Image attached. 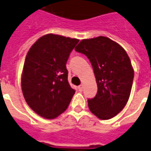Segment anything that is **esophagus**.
I'll return each mask as SVG.
<instances>
[{
	"label": "esophagus",
	"instance_id": "1",
	"mask_svg": "<svg viewBox=\"0 0 151 151\" xmlns=\"http://www.w3.org/2000/svg\"><path fill=\"white\" fill-rule=\"evenodd\" d=\"M83 84H81L80 86H78V90H79L80 92H82V91H83Z\"/></svg>",
	"mask_w": 151,
	"mask_h": 151
}]
</instances>
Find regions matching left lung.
<instances>
[{
  "label": "left lung",
  "instance_id": "8db88e82",
  "mask_svg": "<svg viewBox=\"0 0 151 151\" xmlns=\"http://www.w3.org/2000/svg\"><path fill=\"white\" fill-rule=\"evenodd\" d=\"M75 50L88 58L96 78L97 93L88 100L89 109L101 120L114 117L127 103L134 78L127 52L104 36L83 40Z\"/></svg>",
  "mask_w": 151,
  "mask_h": 151
}]
</instances>
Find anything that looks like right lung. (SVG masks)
<instances>
[{
    "label": "right lung",
    "mask_w": 151,
    "mask_h": 151,
    "mask_svg": "<svg viewBox=\"0 0 151 151\" xmlns=\"http://www.w3.org/2000/svg\"><path fill=\"white\" fill-rule=\"evenodd\" d=\"M78 40L48 34L31 46L24 60L21 88L35 112L54 119L68 108L75 90L68 82L66 63Z\"/></svg>",
    "instance_id": "right-lung-1"
}]
</instances>
